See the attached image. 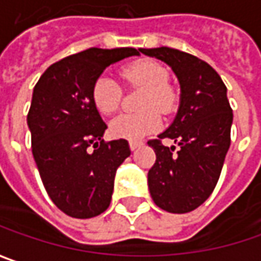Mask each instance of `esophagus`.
<instances>
[{
  "label": "esophagus",
  "instance_id": "obj_1",
  "mask_svg": "<svg viewBox=\"0 0 261 261\" xmlns=\"http://www.w3.org/2000/svg\"><path fill=\"white\" fill-rule=\"evenodd\" d=\"M143 142H139V140H131L130 142V149L131 150H136L139 147H142Z\"/></svg>",
  "mask_w": 261,
  "mask_h": 261
}]
</instances>
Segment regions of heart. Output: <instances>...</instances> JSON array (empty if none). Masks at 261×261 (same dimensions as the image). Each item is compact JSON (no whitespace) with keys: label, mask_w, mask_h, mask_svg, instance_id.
<instances>
[{"label":"heart","mask_w":261,"mask_h":261,"mask_svg":"<svg viewBox=\"0 0 261 261\" xmlns=\"http://www.w3.org/2000/svg\"><path fill=\"white\" fill-rule=\"evenodd\" d=\"M119 75L128 87H142L140 112L124 114L109 125L111 134L118 139L139 140L161 127V114L174 112L178 93L168 83V70L154 60L140 58L121 67ZM92 102L103 115H112L119 109L122 99L121 86L107 75H99L92 85Z\"/></svg>","instance_id":"obj_1"}]
</instances>
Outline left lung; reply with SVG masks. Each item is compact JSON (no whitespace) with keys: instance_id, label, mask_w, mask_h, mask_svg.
Masks as SVG:
<instances>
[{"instance_id":"left-lung-1","label":"left lung","mask_w":261,"mask_h":261,"mask_svg":"<svg viewBox=\"0 0 261 261\" xmlns=\"http://www.w3.org/2000/svg\"><path fill=\"white\" fill-rule=\"evenodd\" d=\"M140 52L172 67L181 85V105L171 127L147 144L156 153L147 182L153 201L169 213L201 206L216 187L231 146L232 108L221 75L187 52L161 46ZM178 143L166 148L162 140Z\"/></svg>"}]
</instances>
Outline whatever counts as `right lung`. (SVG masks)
Segmentation results:
<instances>
[{
    "label": "right lung",
    "instance_id": "1",
    "mask_svg": "<svg viewBox=\"0 0 261 261\" xmlns=\"http://www.w3.org/2000/svg\"><path fill=\"white\" fill-rule=\"evenodd\" d=\"M139 54L136 48H89L49 65L33 89L32 153L48 196L71 218L108 209L115 172L131 153L124 139H102L108 127L92 102V85L108 65Z\"/></svg>",
    "mask_w": 261,
    "mask_h": 261
}]
</instances>
